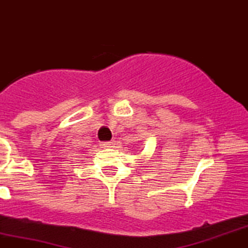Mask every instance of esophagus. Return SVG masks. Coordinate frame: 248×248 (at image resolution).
<instances>
[{"instance_id": "obj_1", "label": "esophagus", "mask_w": 248, "mask_h": 248, "mask_svg": "<svg viewBox=\"0 0 248 248\" xmlns=\"http://www.w3.org/2000/svg\"><path fill=\"white\" fill-rule=\"evenodd\" d=\"M113 144H115V143H113L112 140H106V142H101L100 143L101 148H112Z\"/></svg>"}]
</instances>
